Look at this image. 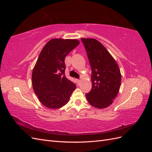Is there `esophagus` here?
Instances as JSON below:
<instances>
[{
	"instance_id": "1",
	"label": "esophagus",
	"mask_w": 152,
	"mask_h": 152,
	"mask_svg": "<svg viewBox=\"0 0 152 152\" xmlns=\"http://www.w3.org/2000/svg\"><path fill=\"white\" fill-rule=\"evenodd\" d=\"M77 82H78V83H80V79H77Z\"/></svg>"
}]
</instances>
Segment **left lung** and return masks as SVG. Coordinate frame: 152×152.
Returning <instances> with one entry per match:
<instances>
[{"instance_id": "1", "label": "left lung", "mask_w": 152, "mask_h": 152, "mask_svg": "<svg viewBox=\"0 0 152 152\" xmlns=\"http://www.w3.org/2000/svg\"><path fill=\"white\" fill-rule=\"evenodd\" d=\"M91 68L92 88L86 94L90 104L99 109L113 103L121 84L117 62L103 45L94 39H81Z\"/></svg>"}]
</instances>
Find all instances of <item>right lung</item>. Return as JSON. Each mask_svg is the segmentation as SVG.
Returning <instances> with one entry per match:
<instances>
[{
    "label": "right lung",
    "mask_w": 152,
    "mask_h": 152,
    "mask_svg": "<svg viewBox=\"0 0 152 152\" xmlns=\"http://www.w3.org/2000/svg\"><path fill=\"white\" fill-rule=\"evenodd\" d=\"M79 44L77 39H53L45 45L32 72V86L43 105L59 108L69 101L76 84L65 76V59Z\"/></svg>",
    "instance_id": "add662e5"
}]
</instances>
